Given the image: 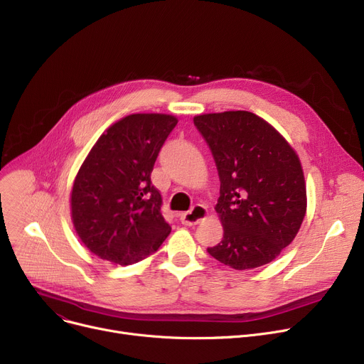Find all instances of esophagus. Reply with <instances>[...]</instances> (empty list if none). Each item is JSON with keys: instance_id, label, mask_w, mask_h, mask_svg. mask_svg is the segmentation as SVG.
<instances>
[{"instance_id": "34e87169", "label": "esophagus", "mask_w": 364, "mask_h": 364, "mask_svg": "<svg viewBox=\"0 0 364 364\" xmlns=\"http://www.w3.org/2000/svg\"><path fill=\"white\" fill-rule=\"evenodd\" d=\"M208 217V209L203 205H196L193 209H190L188 213H184L180 215V220L184 225H196L200 221L206 220Z\"/></svg>"}]
</instances>
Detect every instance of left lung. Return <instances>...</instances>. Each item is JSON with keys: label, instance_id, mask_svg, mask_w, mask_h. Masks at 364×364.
<instances>
[{"label": "left lung", "instance_id": "obj_1", "mask_svg": "<svg viewBox=\"0 0 364 364\" xmlns=\"http://www.w3.org/2000/svg\"><path fill=\"white\" fill-rule=\"evenodd\" d=\"M193 122L211 147L221 181L215 211L224 235L208 252L235 270L272 262L295 239L307 213L296 151L252 112L203 113Z\"/></svg>", "mask_w": 364, "mask_h": 364}]
</instances>
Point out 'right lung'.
Listing matches in <instances>:
<instances>
[{"instance_id": "add662e5", "label": "right lung", "mask_w": 364, "mask_h": 364, "mask_svg": "<svg viewBox=\"0 0 364 364\" xmlns=\"http://www.w3.org/2000/svg\"><path fill=\"white\" fill-rule=\"evenodd\" d=\"M178 119L132 113L112 124L88 151L70 192V218L90 252L128 265L159 250L171 233L150 174Z\"/></svg>"}]
</instances>
